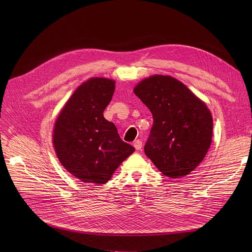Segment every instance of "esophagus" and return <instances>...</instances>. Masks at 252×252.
I'll return each mask as SVG.
<instances>
[{
	"label": "esophagus",
	"instance_id": "1",
	"mask_svg": "<svg viewBox=\"0 0 252 252\" xmlns=\"http://www.w3.org/2000/svg\"><path fill=\"white\" fill-rule=\"evenodd\" d=\"M134 147L136 148V150H141L142 149V141L136 140L134 142Z\"/></svg>",
	"mask_w": 252,
	"mask_h": 252
}]
</instances>
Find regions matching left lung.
Here are the masks:
<instances>
[{"instance_id": "obj_1", "label": "left lung", "mask_w": 252, "mask_h": 252, "mask_svg": "<svg viewBox=\"0 0 252 252\" xmlns=\"http://www.w3.org/2000/svg\"><path fill=\"white\" fill-rule=\"evenodd\" d=\"M134 92L153 116L145 154L166 177L191 173L203 160L213 138V117L207 106L168 75L145 78Z\"/></svg>"}]
</instances>
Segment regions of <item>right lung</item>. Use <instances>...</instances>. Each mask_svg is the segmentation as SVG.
<instances>
[{
  "label": "right lung",
  "mask_w": 252,
  "mask_h": 252,
  "mask_svg": "<svg viewBox=\"0 0 252 252\" xmlns=\"http://www.w3.org/2000/svg\"><path fill=\"white\" fill-rule=\"evenodd\" d=\"M114 88L111 79L90 78L74 91L55 124L53 144L58 159L85 183L108 182L119 164L135 151L103 115Z\"/></svg>",
  "instance_id": "1"
}]
</instances>
